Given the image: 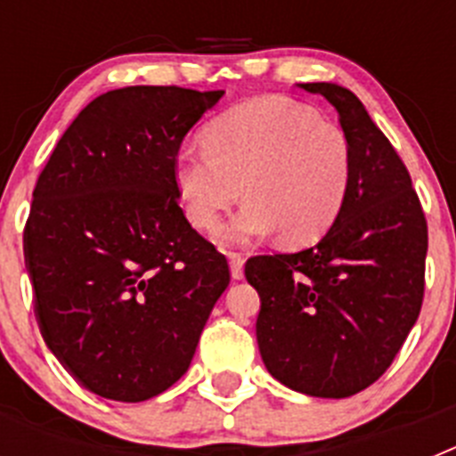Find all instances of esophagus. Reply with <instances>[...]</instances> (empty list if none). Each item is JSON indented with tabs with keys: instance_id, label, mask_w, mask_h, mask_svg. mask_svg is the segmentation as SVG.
I'll return each mask as SVG.
<instances>
[{
	"instance_id": "obj_1",
	"label": "esophagus",
	"mask_w": 456,
	"mask_h": 456,
	"mask_svg": "<svg viewBox=\"0 0 456 456\" xmlns=\"http://www.w3.org/2000/svg\"><path fill=\"white\" fill-rule=\"evenodd\" d=\"M228 257H231L232 278H235V281H241V278H244V256H241V253H237V251H232Z\"/></svg>"
}]
</instances>
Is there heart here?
Listing matches in <instances>:
<instances>
[{
  "instance_id": "heart-1",
  "label": "heart",
  "mask_w": 456,
  "mask_h": 456,
  "mask_svg": "<svg viewBox=\"0 0 456 456\" xmlns=\"http://www.w3.org/2000/svg\"><path fill=\"white\" fill-rule=\"evenodd\" d=\"M173 184L199 231L219 224L241 184L248 200L219 240L247 244L278 231L297 247L320 240L340 215L352 187V146L340 125L308 104L263 95L212 120L205 148H180Z\"/></svg>"
}]
</instances>
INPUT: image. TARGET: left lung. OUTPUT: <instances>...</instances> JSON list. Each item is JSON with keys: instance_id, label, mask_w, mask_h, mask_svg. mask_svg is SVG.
I'll list each match as a JSON object with an SVG mask.
<instances>
[{"instance_id": "left-lung-1", "label": "left lung", "mask_w": 456, "mask_h": 456, "mask_svg": "<svg viewBox=\"0 0 456 456\" xmlns=\"http://www.w3.org/2000/svg\"><path fill=\"white\" fill-rule=\"evenodd\" d=\"M336 107L352 146V187L315 247L256 256V336L269 374L297 393L352 397L404 345L425 297L427 219L404 162L363 102L338 84H301Z\"/></svg>"}]
</instances>
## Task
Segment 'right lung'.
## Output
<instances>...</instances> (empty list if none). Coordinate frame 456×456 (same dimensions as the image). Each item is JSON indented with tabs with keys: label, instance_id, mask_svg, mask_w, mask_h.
I'll return each instance as SVG.
<instances>
[{
	"label": "right lung",
	"instance_id": "right-lung-1",
	"mask_svg": "<svg viewBox=\"0 0 456 456\" xmlns=\"http://www.w3.org/2000/svg\"><path fill=\"white\" fill-rule=\"evenodd\" d=\"M224 91L127 86L79 111L34 187L24 265L40 336L91 393L143 402L191 363L231 269L193 231L173 157Z\"/></svg>",
	"mask_w": 456,
	"mask_h": 456
}]
</instances>
